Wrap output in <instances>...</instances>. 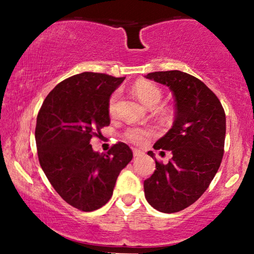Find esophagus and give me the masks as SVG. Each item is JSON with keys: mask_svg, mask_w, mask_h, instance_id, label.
Wrapping results in <instances>:
<instances>
[{"mask_svg": "<svg viewBox=\"0 0 254 254\" xmlns=\"http://www.w3.org/2000/svg\"><path fill=\"white\" fill-rule=\"evenodd\" d=\"M142 154H143V152H142V151H140V150H137V149H134V150H133V156H134V158L142 156Z\"/></svg>", "mask_w": 254, "mask_h": 254, "instance_id": "obj_1", "label": "esophagus"}]
</instances>
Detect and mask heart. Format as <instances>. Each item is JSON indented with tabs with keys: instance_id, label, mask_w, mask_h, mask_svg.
Wrapping results in <instances>:
<instances>
[{
	"instance_id": "heart-1",
	"label": "heart",
	"mask_w": 254,
	"mask_h": 254,
	"mask_svg": "<svg viewBox=\"0 0 254 254\" xmlns=\"http://www.w3.org/2000/svg\"><path fill=\"white\" fill-rule=\"evenodd\" d=\"M133 92L140 98V101L149 107H154L162 97V93L160 88L150 81L140 80L133 85ZM119 93L115 92L111 95L107 104V111L111 117H114L117 114L118 102H119ZM153 134L151 128H141V127H131L127 128L124 133V137L130 142L134 144H143L147 142V140Z\"/></svg>"
}]
</instances>
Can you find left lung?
Returning a JSON list of instances; mask_svg holds the SVG:
<instances>
[{"mask_svg": "<svg viewBox=\"0 0 254 254\" xmlns=\"http://www.w3.org/2000/svg\"><path fill=\"white\" fill-rule=\"evenodd\" d=\"M147 78L163 84L175 97L173 127L153 148L168 150L167 165L156 160V170L144 180L148 203L162 213L183 210L204 194L220 168L226 132L225 112L203 81L180 70L154 71Z\"/></svg>", "mask_w": 254, "mask_h": 254, "instance_id": "obj_1", "label": "left lung"}]
</instances>
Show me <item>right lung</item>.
<instances>
[{
    "label": "right lung",
    "mask_w": 254,
    "mask_h": 254,
    "mask_svg": "<svg viewBox=\"0 0 254 254\" xmlns=\"http://www.w3.org/2000/svg\"><path fill=\"white\" fill-rule=\"evenodd\" d=\"M123 80L100 72L74 75L56 86L38 113L34 135L41 168L60 197L83 212L110 200L120 173L132 160L123 142L102 154L89 143L110 126L107 104Z\"/></svg>",
    "instance_id": "obj_1"
}]
</instances>
